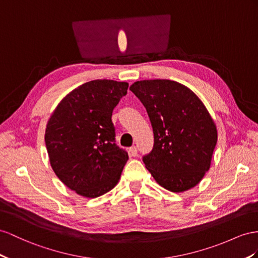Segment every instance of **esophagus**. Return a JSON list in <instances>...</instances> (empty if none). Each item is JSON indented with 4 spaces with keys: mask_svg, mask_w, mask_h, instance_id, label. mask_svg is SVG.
<instances>
[{
    "mask_svg": "<svg viewBox=\"0 0 258 258\" xmlns=\"http://www.w3.org/2000/svg\"><path fill=\"white\" fill-rule=\"evenodd\" d=\"M128 151H130V155L131 156H133V157L137 156V148L135 146H132Z\"/></svg>",
    "mask_w": 258,
    "mask_h": 258,
    "instance_id": "34e87169",
    "label": "esophagus"
}]
</instances>
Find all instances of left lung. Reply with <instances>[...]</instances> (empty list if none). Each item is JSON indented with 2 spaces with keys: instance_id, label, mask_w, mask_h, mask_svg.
<instances>
[{
  "instance_id": "1",
  "label": "left lung",
  "mask_w": 258,
  "mask_h": 258,
  "mask_svg": "<svg viewBox=\"0 0 258 258\" xmlns=\"http://www.w3.org/2000/svg\"><path fill=\"white\" fill-rule=\"evenodd\" d=\"M146 108L154 147L143 157L157 183L171 192L194 187L210 168L217 128L206 107L186 86L169 79L130 87Z\"/></svg>"
}]
</instances>
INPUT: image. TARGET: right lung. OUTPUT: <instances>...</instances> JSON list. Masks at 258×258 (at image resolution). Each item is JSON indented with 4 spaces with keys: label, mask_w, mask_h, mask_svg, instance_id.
<instances>
[{
    "label": "right lung",
    "mask_w": 258,
    "mask_h": 258,
    "mask_svg": "<svg viewBox=\"0 0 258 258\" xmlns=\"http://www.w3.org/2000/svg\"><path fill=\"white\" fill-rule=\"evenodd\" d=\"M128 84L110 79L85 83L57 104L45 128L51 167L66 186L95 198L113 188L128 159L116 146L112 112Z\"/></svg>",
    "instance_id": "right-lung-1"
}]
</instances>
